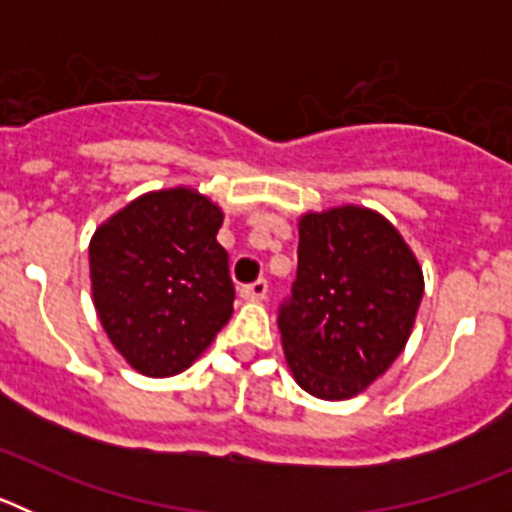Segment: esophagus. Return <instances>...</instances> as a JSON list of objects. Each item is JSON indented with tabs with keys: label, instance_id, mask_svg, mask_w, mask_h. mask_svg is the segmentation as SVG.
Segmentation results:
<instances>
[{
	"label": "esophagus",
	"instance_id": "1",
	"mask_svg": "<svg viewBox=\"0 0 512 512\" xmlns=\"http://www.w3.org/2000/svg\"><path fill=\"white\" fill-rule=\"evenodd\" d=\"M266 289H269V284H266L264 279H256V282L251 284H243L241 297L246 302H261L266 297Z\"/></svg>",
	"mask_w": 512,
	"mask_h": 512
}]
</instances>
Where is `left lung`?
Returning a JSON list of instances; mask_svg holds the SVG:
<instances>
[{"mask_svg": "<svg viewBox=\"0 0 512 512\" xmlns=\"http://www.w3.org/2000/svg\"><path fill=\"white\" fill-rule=\"evenodd\" d=\"M297 279L279 310L289 372L320 400L382 377L413 333L423 269L400 230L361 205L300 217Z\"/></svg>", "mask_w": 512, "mask_h": 512, "instance_id": "8db88e82", "label": "left lung"}]
</instances>
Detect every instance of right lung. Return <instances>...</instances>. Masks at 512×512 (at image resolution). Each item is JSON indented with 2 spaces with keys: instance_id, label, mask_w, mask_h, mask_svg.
<instances>
[{
  "instance_id": "1",
  "label": "right lung",
  "mask_w": 512,
  "mask_h": 512,
  "mask_svg": "<svg viewBox=\"0 0 512 512\" xmlns=\"http://www.w3.org/2000/svg\"><path fill=\"white\" fill-rule=\"evenodd\" d=\"M223 210L192 187L156 189L107 217L89 241L92 300L117 354L146 377H174L233 315Z\"/></svg>"
}]
</instances>
